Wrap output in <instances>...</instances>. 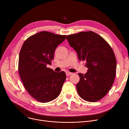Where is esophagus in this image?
Wrapping results in <instances>:
<instances>
[{
	"mask_svg": "<svg viewBox=\"0 0 129 129\" xmlns=\"http://www.w3.org/2000/svg\"><path fill=\"white\" fill-rule=\"evenodd\" d=\"M72 74V73H71V72H66V75L67 76H70V75H71V74Z\"/></svg>",
	"mask_w": 129,
	"mask_h": 129,
	"instance_id": "1",
	"label": "esophagus"
}]
</instances>
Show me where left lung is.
<instances>
[{
    "label": "left lung",
    "mask_w": 129,
    "mask_h": 129,
    "mask_svg": "<svg viewBox=\"0 0 129 129\" xmlns=\"http://www.w3.org/2000/svg\"><path fill=\"white\" fill-rule=\"evenodd\" d=\"M66 39L77 52L79 60L85 61L88 68L86 74L78 73V94L89 102L100 100L110 89L116 76L117 61L111 46L92 31L67 36Z\"/></svg>",
    "instance_id": "left-lung-1"
}]
</instances>
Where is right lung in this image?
<instances>
[{
	"label": "right lung",
	"mask_w": 129,
	"mask_h": 129,
	"mask_svg": "<svg viewBox=\"0 0 129 129\" xmlns=\"http://www.w3.org/2000/svg\"><path fill=\"white\" fill-rule=\"evenodd\" d=\"M65 38V35L41 31L27 39L20 50V78L27 91L41 103L56 99L65 81L64 72H55L46 66L51 65L56 48Z\"/></svg>",
	"instance_id": "obj_1"
}]
</instances>
